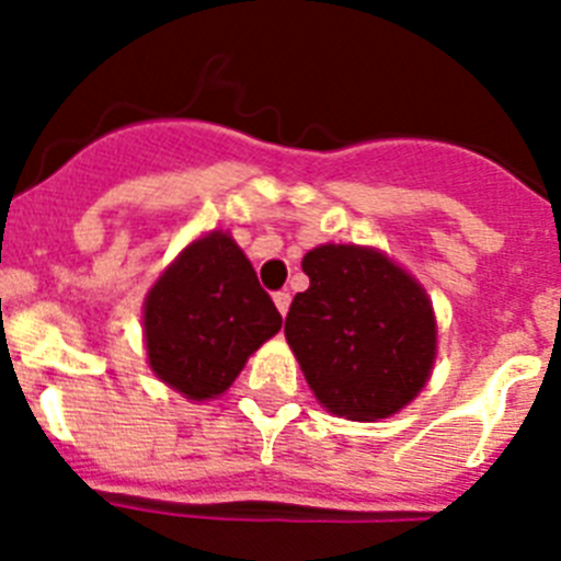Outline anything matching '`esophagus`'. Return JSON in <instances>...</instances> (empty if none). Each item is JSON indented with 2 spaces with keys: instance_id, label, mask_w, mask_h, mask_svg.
I'll list each match as a JSON object with an SVG mask.
<instances>
[{
  "instance_id": "esophagus-1",
  "label": "esophagus",
  "mask_w": 561,
  "mask_h": 561,
  "mask_svg": "<svg viewBox=\"0 0 561 561\" xmlns=\"http://www.w3.org/2000/svg\"><path fill=\"white\" fill-rule=\"evenodd\" d=\"M272 300H275V306H277V311H280V314H286V311H289V304H291V295L289 291H275V295H272Z\"/></svg>"
}]
</instances>
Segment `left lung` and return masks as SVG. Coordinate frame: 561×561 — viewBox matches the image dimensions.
I'll list each match as a JSON object with an SVG mask.
<instances>
[{"label":"left lung","mask_w":561,"mask_h":561,"mask_svg":"<svg viewBox=\"0 0 561 561\" xmlns=\"http://www.w3.org/2000/svg\"><path fill=\"white\" fill-rule=\"evenodd\" d=\"M284 334L317 401L351 421L399 413L427 385L438 325L424 286L385 252L323 244L306 252Z\"/></svg>","instance_id":"left-lung-1"}]
</instances>
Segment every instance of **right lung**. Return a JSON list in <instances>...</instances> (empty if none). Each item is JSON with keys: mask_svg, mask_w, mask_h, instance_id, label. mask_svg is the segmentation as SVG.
<instances>
[{"mask_svg": "<svg viewBox=\"0 0 561 561\" xmlns=\"http://www.w3.org/2000/svg\"><path fill=\"white\" fill-rule=\"evenodd\" d=\"M280 323L250 257L221 230L187 244L142 306L148 365L191 401L225 393Z\"/></svg>", "mask_w": 561, "mask_h": 561, "instance_id": "add662e5", "label": "right lung"}]
</instances>
